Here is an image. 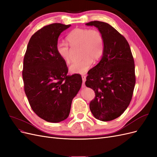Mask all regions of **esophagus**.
<instances>
[{"label": "esophagus", "instance_id": "1", "mask_svg": "<svg viewBox=\"0 0 157 157\" xmlns=\"http://www.w3.org/2000/svg\"><path fill=\"white\" fill-rule=\"evenodd\" d=\"M82 82H83V85H84V83H85V81H86V76L84 75H82Z\"/></svg>", "mask_w": 157, "mask_h": 157}]
</instances>
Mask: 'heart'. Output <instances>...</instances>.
Instances as JSON below:
<instances>
[{"label": "heart", "instance_id": "b5f03b06", "mask_svg": "<svg viewBox=\"0 0 157 157\" xmlns=\"http://www.w3.org/2000/svg\"><path fill=\"white\" fill-rule=\"evenodd\" d=\"M67 40L69 44L59 42L56 44L57 53L61 58L66 63L70 62L71 47L72 48L80 47V55L82 56L81 59L75 61L70 65L69 71L72 73H86L91 67L93 59L98 61L103 54L105 40L102 33L98 29L77 28L70 32Z\"/></svg>", "mask_w": 157, "mask_h": 157}]
</instances>
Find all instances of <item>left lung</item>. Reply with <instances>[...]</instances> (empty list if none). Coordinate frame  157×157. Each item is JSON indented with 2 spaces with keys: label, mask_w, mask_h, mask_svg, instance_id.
I'll list each match as a JSON object with an SVG mask.
<instances>
[{
  "label": "left lung",
  "mask_w": 157,
  "mask_h": 157,
  "mask_svg": "<svg viewBox=\"0 0 157 157\" xmlns=\"http://www.w3.org/2000/svg\"><path fill=\"white\" fill-rule=\"evenodd\" d=\"M86 25L97 27L105 40L102 58L89 71L85 82L96 94L90 109L97 119L111 121L120 117L131 101L136 84L134 58L124 36L111 25L99 21Z\"/></svg>",
  "instance_id": "obj_1"
}]
</instances>
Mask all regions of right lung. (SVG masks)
<instances>
[{"label": "right lung", "instance_id": "add662e5", "mask_svg": "<svg viewBox=\"0 0 157 157\" xmlns=\"http://www.w3.org/2000/svg\"><path fill=\"white\" fill-rule=\"evenodd\" d=\"M70 26L52 23L37 31L23 59L25 93L33 111L47 122H59L68 117L82 82L78 74L67 75V65L56 51L59 35Z\"/></svg>", "mask_w": 157, "mask_h": 157}]
</instances>
